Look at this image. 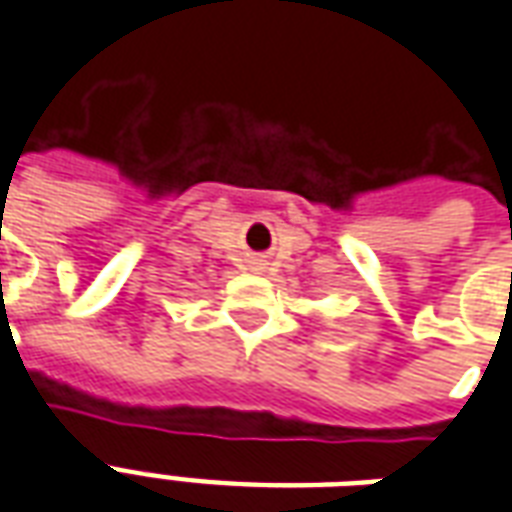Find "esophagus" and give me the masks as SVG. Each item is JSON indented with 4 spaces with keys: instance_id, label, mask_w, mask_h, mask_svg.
<instances>
[{
    "instance_id": "obj_1",
    "label": "esophagus",
    "mask_w": 512,
    "mask_h": 512,
    "mask_svg": "<svg viewBox=\"0 0 512 512\" xmlns=\"http://www.w3.org/2000/svg\"><path fill=\"white\" fill-rule=\"evenodd\" d=\"M249 266H252V271H263V268H266V260H252Z\"/></svg>"
}]
</instances>
